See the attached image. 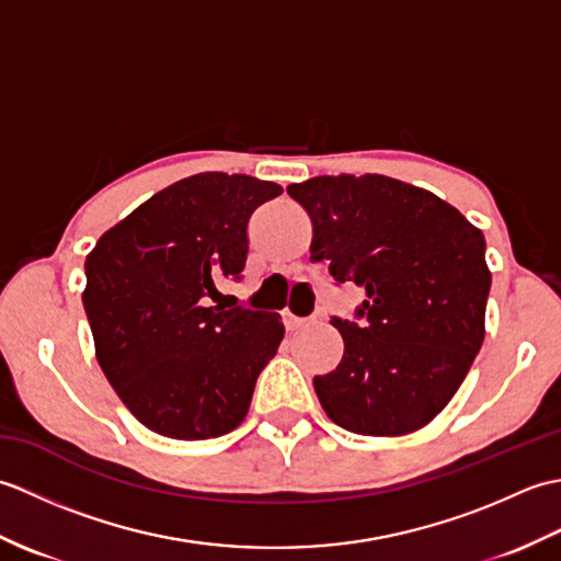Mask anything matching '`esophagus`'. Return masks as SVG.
Returning a JSON list of instances; mask_svg holds the SVG:
<instances>
[{"label": "esophagus", "mask_w": 561, "mask_h": 561, "mask_svg": "<svg viewBox=\"0 0 561 561\" xmlns=\"http://www.w3.org/2000/svg\"><path fill=\"white\" fill-rule=\"evenodd\" d=\"M282 320H284V325H287V330H299V328L306 325V318L294 316L289 308H284V311H282Z\"/></svg>", "instance_id": "esophagus-1"}]
</instances>
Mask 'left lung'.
Instances as JSON below:
<instances>
[{
	"label": "left lung",
	"instance_id": "obj_1",
	"mask_svg": "<svg viewBox=\"0 0 561 561\" xmlns=\"http://www.w3.org/2000/svg\"><path fill=\"white\" fill-rule=\"evenodd\" d=\"M313 224L311 255L366 291L335 371L313 378L337 426L404 436L456 396L484 342V236L424 187L388 175H318L287 187Z\"/></svg>",
	"mask_w": 561,
	"mask_h": 561
}]
</instances>
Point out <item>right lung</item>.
I'll list each match as a JSON object with an SVG mask.
<instances>
[{
  "instance_id": "add662e5",
  "label": "right lung",
  "mask_w": 561,
  "mask_h": 561,
  "mask_svg": "<svg viewBox=\"0 0 561 561\" xmlns=\"http://www.w3.org/2000/svg\"><path fill=\"white\" fill-rule=\"evenodd\" d=\"M282 187L243 173H197L105 231L83 262V311L96 359L151 432L205 440L245 420L255 380L279 350V313L207 306L241 277L248 219Z\"/></svg>"
}]
</instances>
